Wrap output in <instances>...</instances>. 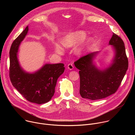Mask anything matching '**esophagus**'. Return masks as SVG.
Wrapping results in <instances>:
<instances>
[{
    "instance_id": "34e87169",
    "label": "esophagus",
    "mask_w": 135,
    "mask_h": 135,
    "mask_svg": "<svg viewBox=\"0 0 135 135\" xmlns=\"http://www.w3.org/2000/svg\"><path fill=\"white\" fill-rule=\"evenodd\" d=\"M67 68H68V69L71 70H73L74 69V66H73L72 64H68V65L67 66Z\"/></svg>"
}]
</instances>
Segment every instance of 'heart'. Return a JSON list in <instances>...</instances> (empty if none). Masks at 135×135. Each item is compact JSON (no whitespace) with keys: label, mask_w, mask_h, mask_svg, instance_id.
Here are the masks:
<instances>
[{"label":"heart","mask_w":135,"mask_h":135,"mask_svg":"<svg viewBox=\"0 0 135 135\" xmlns=\"http://www.w3.org/2000/svg\"><path fill=\"white\" fill-rule=\"evenodd\" d=\"M87 33L83 30L75 31L64 36L61 40V45L66 48L75 46L81 42L75 49V53L77 55L81 56L86 53L93 42L91 37L86 38ZM54 51L56 54L61 55L64 53V50L61 46L57 43H54Z\"/></svg>","instance_id":"obj_1"}]
</instances>
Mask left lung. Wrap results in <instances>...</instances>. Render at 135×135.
<instances>
[{"instance_id": "left-lung-1", "label": "left lung", "mask_w": 135, "mask_h": 135, "mask_svg": "<svg viewBox=\"0 0 135 135\" xmlns=\"http://www.w3.org/2000/svg\"><path fill=\"white\" fill-rule=\"evenodd\" d=\"M108 45L113 49L114 56L107 67L101 69L94 61L99 52L91 53L74 62L80 70V93L83 98L98 100L114 93L126 73L128 60L124 42L113 33Z\"/></svg>"}]
</instances>
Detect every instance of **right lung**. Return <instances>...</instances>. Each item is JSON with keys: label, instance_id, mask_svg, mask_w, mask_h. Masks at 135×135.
Wrapping results in <instances>:
<instances>
[{"label": "right lung", "instance_id": "1", "mask_svg": "<svg viewBox=\"0 0 135 135\" xmlns=\"http://www.w3.org/2000/svg\"><path fill=\"white\" fill-rule=\"evenodd\" d=\"M28 30V26L11 45L9 77L13 86L26 99L37 104H44L53 96L57 80L64 72V65L45 64L32 73L24 70L18 59V51Z\"/></svg>", "mask_w": 135, "mask_h": 135}]
</instances>
